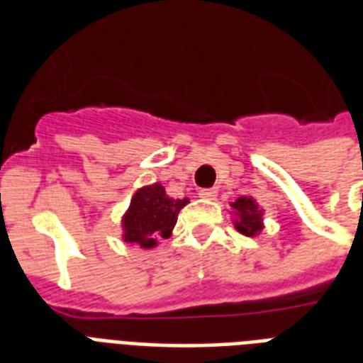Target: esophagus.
Masks as SVG:
<instances>
[{"label": "esophagus", "instance_id": "obj_1", "mask_svg": "<svg viewBox=\"0 0 363 363\" xmlns=\"http://www.w3.org/2000/svg\"><path fill=\"white\" fill-rule=\"evenodd\" d=\"M216 190L215 188H205V190H199V198L201 199H215L216 198Z\"/></svg>", "mask_w": 363, "mask_h": 363}]
</instances>
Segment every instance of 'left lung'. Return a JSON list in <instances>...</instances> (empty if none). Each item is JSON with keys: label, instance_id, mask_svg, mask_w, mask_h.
Wrapping results in <instances>:
<instances>
[{"label": "left lung", "instance_id": "left-lung-1", "mask_svg": "<svg viewBox=\"0 0 363 363\" xmlns=\"http://www.w3.org/2000/svg\"><path fill=\"white\" fill-rule=\"evenodd\" d=\"M232 207L238 213L239 220H235V228L242 235L247 238H252V235H258L262 232V211L258 209V205L252 198H239L232 203Z\"/></svg>", "mask_w": 363, "mask_h": 363}]
</instances>
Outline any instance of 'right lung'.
<instances>
[{"instance_id": "right-lung-1", "label": "right lung", "mask_w": 363, "mask_h": 363, "mask_svg": "<svg viewBox=\"0 0 363 363\" xmlns=\"http://www.w3.org/2000/svg\"><path fill=\"white\" fill-rule=\"evenodd\" d=\"M186 203L188 199L167 198L162 184L139 188L122 220L124 241L135 242L141 248L156 247L158 239L169 238L179 211Z\"/></svg>"}]
</instances>
